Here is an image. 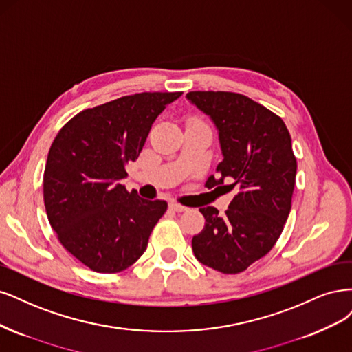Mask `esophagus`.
Listing matches in <instances>:
<instances>
[{"instance_id":"obj_1","label":"esophagus","mask_w":352,"mask_h":352,"mask_svg":"<svg viewBox=\"0 0 352 352\" xmlns=\"http://www.w3.org/2000/svg\"><path fill=\"white\" fill-rule=\"evenodd\" d=\"M169 209L174 210V212H186L188 208L179 205V203H177V201H171V203H169Z\"/></svg>"}]
</instances>
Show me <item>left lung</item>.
Segmentation results:
<instances>
[{"label":"left lung","mask_w":352,"mask_h":352,"mask_svg":"<svg viewBox=\"0 0 352 352\" xmlns=\"http://www.w3.org/2000/svg\"><path fill=\"white\" fill-rule=\"evenodd\" d=\"M187 99L208 114L219 131L223 161L206 187L236 188L231 206L219 214L199 209L205 228L192 236L196 258L222 274H240L266 256L283 231L296 186L297 160L291 135L274 112L234 92H188Z\"/></svg>","instance_id":"1"}]
</instances>
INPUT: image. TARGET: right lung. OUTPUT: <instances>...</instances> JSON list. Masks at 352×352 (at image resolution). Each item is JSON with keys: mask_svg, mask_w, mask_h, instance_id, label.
I'll list each match as a JSON object with an SVG mask.
<instances>
[{"mask_svg": "<svg viewBox=\"0 0 352 352\" xmlns=\"http://www.w3.org/2000/svg\"><path fill=\"white\" fill-rule=\"evenodd\" d=\"M183 92L121 96L78 112L56 134L43 173V203L61 245L98 274H118L144 253L166 201L121 184L152 124Z\"/></svg>", "mask_w": 352, "mask_h": 352, "instance_id": "1", "label": "right lung"}]
</instances>
